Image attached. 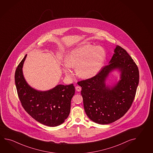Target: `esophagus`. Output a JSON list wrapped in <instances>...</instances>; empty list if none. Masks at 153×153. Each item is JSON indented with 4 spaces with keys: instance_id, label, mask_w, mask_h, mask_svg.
I'll use <instances>...</instances> for the list:
<instances>
[{
    "instance_id": "34e87169",
    "label": "esophagus",
    "mask_w": 153,
    "mask_h": 153,
    "mask_svg": "<svg viewBox=\"0 0 153 153\" xmlns=\"http://www.w3.org/2000/svg\"><path fill=\"white\" fill-rule=\"evenodd\" d=\"M75 89H76V91H78V92L81 91V88L80 87H79V86L76 87Z\"/></svg>"
}]
</instances>
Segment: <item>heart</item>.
I'll return each instance as SVG.
<instances>
[{
  "mask_svg": "<svg viewBox=\"0 0 153 153\" xmlns=\"http://www.w3.org/2000/svg\"><path fill=\"white\" fill-rule=\"evenodd\" d=\"M106 59V53L101 46L85 44L75 48L65 57L66 66L75 69L77 75L83 79L91 78L97 75L103 67ZM66 76L71 73L66 68H63Z\"/></svg>",
  "mask_w": 153,
  "mask_h": 153,
  "instance_id": "heart-1",
  "label": "heart"
}]
</instances>
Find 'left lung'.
Segmentation results:
<instances>
[{
    "label": "left lung",
    "instance_id": "8db88e82",
    "mask_svg": "<svg viewBox=\"0 0 153 153\" xmlns=\"http://www.w3.org/2000/svg\"><path fill=\"white\" fill-rule=\"evenodd\" d=\"M108 65L92 78L78 82L85 112L91 120L106 125L122 118L130 108L139 83L137 65L124 48L116 46ZM117 70L120 80L112 86L106 85L109 74Z\"/></svg>",
    "mask_w": 153,
    "mask_h": 153
}]
</instances>
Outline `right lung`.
I'll use <instances>...</instances> for the list:
<instances>
[{
    "mask_svg": "<svg viewBox=\"0 0 153 153\" xmlns=\"http://www.w3.org/2000/svg\"><path fill=\"white\" fill-rule=\"evenodd\" d=\"M27 54L19 64L15 80L19 99L25 111L35 120L48 126L62 124L68 118L71 101L75 93L74 84H58L46 91L36 90L25 81L23 66Z\"/></svg>",
    "mask_w": 153,
    "mask_h": 153,
    "instance_id": "add662e5",
    "label": "right lung"
}]
</instances>
